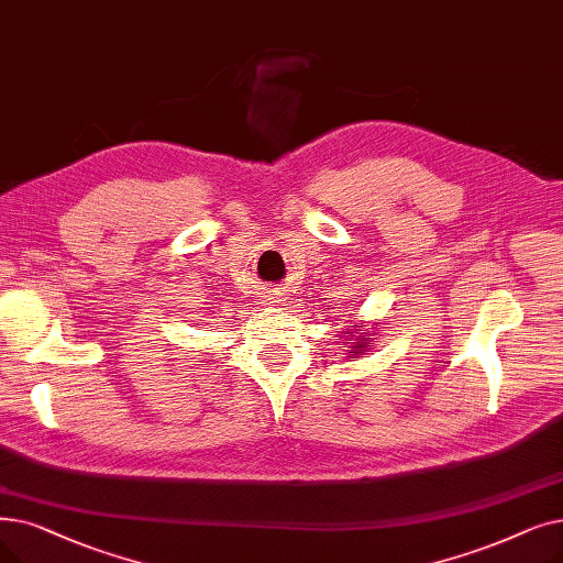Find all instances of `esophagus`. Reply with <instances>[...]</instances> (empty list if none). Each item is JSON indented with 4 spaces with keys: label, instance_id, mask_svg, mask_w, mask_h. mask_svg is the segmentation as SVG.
Here are the masks:
<instances>
[{
    "label": "esophagus",
    "instance_id": "obj_1",
    "mask_svg": "<svg viewBox=\"0 0 563 563\" xmlns=\"http://www.w3.org/2000/svg\"><path fill=\"white\" fill-rule=\"evenodd\" d=\"M262 303H264V306H278V303H280L278 291H276V289H264V291H262Z\"/></svg>",
    "mask_w": 563,
    "mask_h": 563
}]
</instances>
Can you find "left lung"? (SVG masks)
Instances as JSON below:
<instances>
[{"instance_id":"left-lung-1","label":"left lung","mask_w":563,"mask_h":563,"mask_svg":"<svg viewBox=\"0 0 563 563\" xmlns=\"http://www.w3.org/2000/svg\"><path fill=\"white\" fill-rule=\"evenodd\" d=\"M342 333H345V340H350V350H347L350 356L347 358H356V356L365 354V352L373 347V335L375 333H371V331L365 333V329H361L358 324H354V329H347V331H342Z\"/></svg>"}]
</instances>
